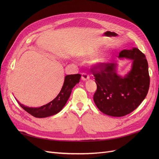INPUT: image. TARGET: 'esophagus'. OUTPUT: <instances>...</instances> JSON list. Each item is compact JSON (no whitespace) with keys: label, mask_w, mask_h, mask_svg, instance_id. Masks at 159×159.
<instances>
[{"label":"esophagus","mask_w":159,"mask_h":159,"mask_svg":"<svg viewBox=\"0 0 159 159\" xmlns=\"http://www.w3.org/2000/svg\"><path fill=\"white\" fill-rule=\"evenodd\" d=\"M89 79V76L86 73H82L81 74V80L83 81H86L87 80Z\"/></svg>","instance_id":"esophagus-1"}]
</instances>
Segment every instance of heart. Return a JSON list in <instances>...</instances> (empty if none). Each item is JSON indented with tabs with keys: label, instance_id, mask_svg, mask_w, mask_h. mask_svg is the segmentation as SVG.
<instances>
[{
	"label": "heart",
	"instance_id": "b5f03b06",
	"mask_svg": "<svg viewBox=\"0 0 159 159\" xmlns=\"http://www.w3.org/2000/svg\"><path fill=\"white\" fill-rule=\"evenodd\" d=\"M98 54V52L93 53L91 55L92 56H97ZM111 60V56L109 54H104L102 56L98 57L94 60V62L95 63V64L98 65H103L108 63V62L110 61Z\"/></svg>",
	"mask_w": 159,
	"mask_h": 159
}]
</instances>
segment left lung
<instances>
[{
  "label": "left lung",
  "instance_id": "obj_1",
  "mask_svg": "<svg viewBox=\"0 0 159 159\" xmlns=\"http://www.w3.org/2000/svg\"><path fill=\"white\" fill-rule=\"evenodd\" d=\"M120 59L131 60V69L124 77L117 74V63L98 65L92 68L97 90L93 95L96 106L112 117H123L135 109L145 99L150 85L148 62L137 48L123 50Z\"/></svg>",
  "mask_w": 159,
  "mask_h": 159
}]
</instances>
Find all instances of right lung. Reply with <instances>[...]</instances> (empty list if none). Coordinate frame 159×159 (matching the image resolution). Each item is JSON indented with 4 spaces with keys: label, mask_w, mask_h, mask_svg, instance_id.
I'll return each instance as SVG.
<instances>
[{
    "label": "right lung",
    "mask_w": 159,
    "mask_h": 159,
    "mask_svg": "<svg viewBox=\"0 0 159 159\" xmlns=\"http://www.w3.org/2000/svg\"><path fill=\"white\" fill-rule=\"evenodd\" d=\"M80 74L68 75L65 77L64 85L57 97L52 102L40 107H29L25 106L16 99L20 106L26 112L37 118H44L52 116L63 109L68 102L71 93V90L74 86L80 82Z\"/></svg>",
    "instance_id": "1"
}]
</instances>
